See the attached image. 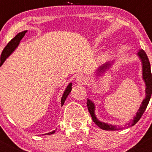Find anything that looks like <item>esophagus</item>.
I'll return each instance as SVG.
<instances>
[{"label":"esophagus","mask_w":152,"mask_h":152,"mask_svg":"<svg viewBox=\"0 0 152 152\" xmlns=\"http://www.w3.org/2000/svg\"><path fill=\"white\" fill-rule=\"evenodd\" d=\"M76 82L80 85H85L87 82V78L84 75L81 74L76 77Z\"/></svg>","instance_id":"1"}]
</instances>
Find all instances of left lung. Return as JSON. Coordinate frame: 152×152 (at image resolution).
Wrapping results in <instances>:
<instances>
[{
    "label": "left lung",
    "instance_id": "obj_1",
    "mask_svg": "<svg viewBox=\"0 0 152 152\" xmlns=\"http://www.w3.org/2000/svg\"><path fill=\"white\" fill-rule=\"evenodd\" d=\"M138 57L140 58V61L142 63V79H143L144 82H145V99L142 100L141 104H140V108L138 109L137 112L136 113L135 116L133 118V120L130 121L129 123L126 124V127H130L134 126L140 120L142 114L145 112V109H146L147 106L148 104L150 99H151V93H152V76L151 73V66H150V62L148 60V58L147 56L146 53L143 50H139L138 53H137ZM113 62H109L107 63L104 64L102 66L99 67L98 70H96V76H101L102 73H104V72L109 70L111 65H113ZM87 108H88L89 113H90V115H91L92 119H93V122L96 124L99 127H100L102 129L107 130V131H115V130H119L122 129V127L117 126L116 125H112V124H108L104 122H102L96 118V114H95V110H96V107H95V104L92 102L90 99H87Z\"/></svg>",
    "mask_w": 152,
    "mask_h": 152
}]
</instances>
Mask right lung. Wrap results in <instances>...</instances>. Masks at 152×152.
<instances>
[{"mask_svg":"<svg viewBox=\"0 0 152 152\" xmlns=\"http://www.w3.org/2000/svg\"><path fill=\"white\" fill-rule=\"evenodd\" d=\"M26 32H27V31H23L18 33V34H17L16 36L13 38V39H11V41L9 42L8 44H7V46L4 48V50H3L2 53H1V55L0 67L3 65V64H4V62H5L6 59H7V58H8L9 56H10V55L12 54L14 51H15V49L18 48V46L19 45V44H20V42L21 39H23V37L25 36V34ZM71 90H72V83H70L67 86L66 89H65V90L64 91L63 95H62V99H61V106H63L64 103H65V100H66V99H67V96H68V95L70 94ZM53 133H55V130H53V131L50 132L46 133V134H44L47 135V134H53Z\"/></svg>","mask_w":152,"mask_h":152,"instance_id":"1","label":"right lung"}]
</instances>
